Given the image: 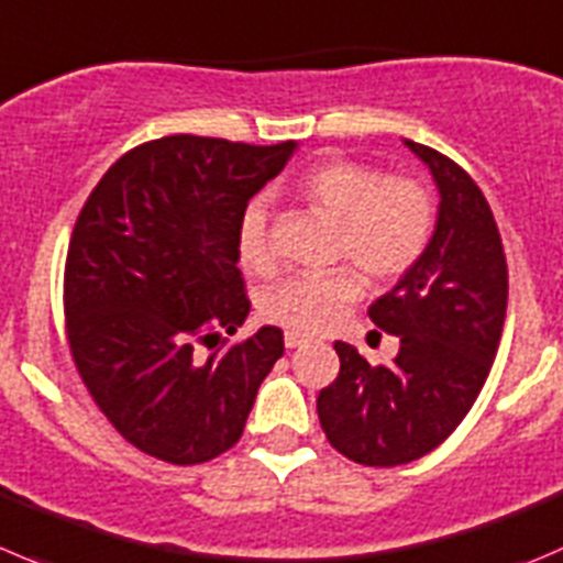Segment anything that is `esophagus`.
<instances>
[{
    "label": "esophagus",
    "mask_w": 563,
    "mask_h": 563,
    "mask_svg": "<svg viewBox=\"0 0 563 563\" xmlns=\"http://www.w3.org/2000/svg\"><path fill=\"white\" fill-rule=\"evenodd\" d=\"M283 341H286V349H297V346H302V343L308 341V338L299 335V332H294V330H288L286 335H283Z\"/></svg>",
    "instance_id": "34e87169"
}]
</instances>
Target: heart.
I'll use <instances>...</instances> for the list:
<instances>
[{"label": "heart", "instance_id": "1", "mask_svg": "<svg viewBox=\"0 0 563 563\" xmlns=\"http://www.w3.org/2000/svg\"><path fill=\"white\" fill-rule=\"evenodd\" d=\"M299 198L341 225L338 255L352 258L371 280L404 275L427 250L434 225L432 198L418 181L385 176L352 159H330L310 167L297 184ZM236 250L244 269H272L266 236V209L253 200L239 217ZM363 291L352 266H338L324 275H297L283 280L264 297V316L294 332L327 330Z\"/></svg>", "mask_w": 563, "mask_h": 563}]
</instances>
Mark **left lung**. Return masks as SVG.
I'll use <instances>...</instances> for the list:
<instances>
[{
	"label": "left lung",
	"instance_id": "left-lung-1",
	"mask_svg": "<svg viewBox=\"0 0 563 563\" xmlns=\"http://www.w3.org/2000/svg\"><path fill=\"white\" fill-rule=\"evenodd\" d=\"M404 145L429 167L440 203L427 250L368 308L398 338V354L374 368L338 341L341 371L316 401L332 449L371 467L420 460L460 427L493 368L509 299L504 244L482 189L449 156Z\"/></svg>",
	"mask_w": 563,
	"mask_h": 563
}]
</instances>
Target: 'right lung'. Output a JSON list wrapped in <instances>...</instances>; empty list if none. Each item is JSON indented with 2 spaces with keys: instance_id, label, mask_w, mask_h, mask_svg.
<instances>
[{
  "instance_id": "obj_1",
  "label": "right lung",
  "mask_w": 563,
  "mask_h": 563,
  "mask_svg": "<svg viewBox=\"0 0 563 563\" xmlns=\"http://www.w3.org/2000/svg\"><path fill=\"white\" fill-rule=\"evenodd\" d=\"M299 143L176 134L120 156L87 198L65 261V319L81 382L134 449L198 465L244 432L283 354L280 327L203 357L244 324L236 228Z\"/></svg>"
}]
</instances>
